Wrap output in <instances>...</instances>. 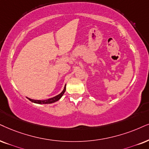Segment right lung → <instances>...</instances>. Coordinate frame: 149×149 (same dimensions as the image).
Returning <instances> with one entry per match:
<instances>
[{"label":"right lung","instance_id":"1","mask_svg":"<svg viewBox=\"0 0 149 149\" xmlns=\"http://www.w3.org/2000/svg\"><path fill=\"white\" fill-rule=\"evenodd\" d=\"M65 90H66V84L65 85V87H64L63 91H62L61 93L58 94V95H56V96L51 97V98H49L47 100H33V99L29 98V97H27V98L29 99L31 102H32L36 103V104H52V103L56 102L59 100L61 98L62 96L63 95L64 93L65 92Z\"/></svg>","mask_w":149,"mask_h":149}]
</instances>
